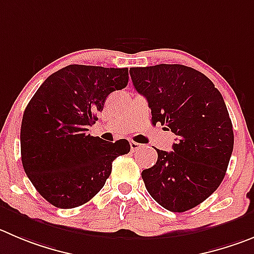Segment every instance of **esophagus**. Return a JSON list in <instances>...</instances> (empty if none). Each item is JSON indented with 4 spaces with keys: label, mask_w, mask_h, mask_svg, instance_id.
Masks as SVG:
<instances>
[{
    "label": "esophagus",
    "mask_w": 254,
    "mask_h": 254,
    "mask_svg": "<svg viewBox=\"0 0 254 254\" xmlns=\"http://www.w3.org/2000/svg\"><path fill=\"white\" fill-rule=\"evenodd\" d=\"M141 144H139V143H135V141H130V149H131V151H136V150H139V149L141 148Z\"/></svg>",
    "instance_id": "1"
}]
</instances>
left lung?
<instances>
[{"instance_id": "8db88e82", "label": "left lung", "mask_w": 254, "mask_h": 254, "mask_svg": "<svg viewBox=\"0 0 254 254\" xmlns=\"http://www.w3.org/2000/svg\"><path fill=\"white\" fill-rule=\"evenodd\" d=\"M130 76L153 124L178 138L141 173L146 190L165 209L187 212L214 193L228 168L234 135L223 96L204 73L178 64L132 67Z\"/></svg>"}]
</instances>
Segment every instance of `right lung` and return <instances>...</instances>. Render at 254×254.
I'll list each match as a JSON object with an SVG mask.
<instances>
[{"label": "right lung", "mask_w": 254, "mask_h": 254, "mask_svg": "<svg viewBox=\"0 0 254 254\" xmlns=\"http://www.w3.org/2000/svg\"><path fill=\"white\" fill-rule=\"evenodd\" d=\"M127 81V67L68 65L50 75L27 104L21 159L31 183L52 205L70 209L89 202L114 160L130 151L127 139L108 143L87 132L108 95Z\"/></svg>", "instance_id": "1"}]
</instances>
